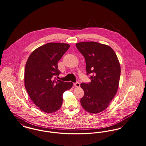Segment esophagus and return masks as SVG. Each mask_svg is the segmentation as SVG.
<instances>
[{"instance_id": "34e87169", "label": "esophagus", "mask_w": 146, "mask_h": 146, "mask_svg": "<svg viewBox=\"0 0 146 146\" xmlns=\"http://www.w3.org/2000/svg\"><path fill=\"white\" fill-rule=\"evenodd\" d=\"M74 86L76 87H79V86H80V84L78 83V82H77V83H74Z\"/></svg>"}]
</instances>
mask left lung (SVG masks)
<instances>
[{
    "label": "left lung",
    "instance_id": "8db88e82",
    "mask_svg": "<svg viewBox=\"0 0 146 146\" xmlns=\"http://www.w3.org/2000/svg\"><path fill=\"white\" fill-rule=\"evenodd\" d=\"M76 45L85 58L87 74H94L90 83L80 84L84 92L81 105L89 113L101 112L109 106L118 89L119 60L109 45L95 42H79Z\"/></svg>",
    "mask_w": 146,
    "mask_h": 146
}]
</instances>
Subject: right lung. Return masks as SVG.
I'll use <instances>...</instances> for the list:
<instances>
[{
	"label": "right lung",
	"mask_w": 146,
	"mask_h": 146,
	"mask_svg": "<svg viewBox=\"0 0 146 146\" xmlns=\"http://www.w3.org/2000/svg\"><path fill=\"white\" fill-rule=\"evenodd\" d=\"M69 47L67 43H46L35 49L27 61L25 89L34 104L44 112L59 110L62 105L63 93L73 86L72 82L54 79L60 74L58 62Z\"/></svg>",
	"instance_id": "1"
}]
</instances>
